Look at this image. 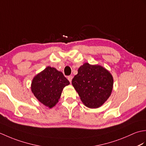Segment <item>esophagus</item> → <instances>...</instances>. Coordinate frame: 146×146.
Listing matches in <instances>:
<instances>
[{"label":"esophagus","mask_w":146,"mask_h":146,"mask_svg":"<svg viewBox=\"0 0 146 146\" xmlns=\"http://www.w3.org/2000/svg\"><path fill=\"white\" fill-rule=\"evenodd\" d=\"M72 79H73V76H68V80H69V82L71 83V81H72Z\"/></svg>","instance_id":"34e87169"}]
</instances>
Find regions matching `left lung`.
<instances>
[{"label":"left lung","mask_w":146,"mask_h":146,"mask_svg":"<svg viewBox=\"0 0 146 146\" xmlns=\"http://www.w3.org/2000/svg\"><path fill=\"white\" fill-rule=\"evenodd\" d=\"M113 77L99 65L87 63L80 66L72 80V85L85 106L96 108L110 97L113 88Z\"/></svg>","instance_id":"8db88e82"}]
</instances>
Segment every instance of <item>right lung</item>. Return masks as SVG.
<instances>
[{
    "label": "right lung",
    "instance_id": "1",
    "mask_svg": "<svg viewBox=\"0 0 146 146\" xmlns=\"http://www.w3.org/2000/svg\"><path fill=\"white\" fill-rule=\"evenodd\" d=\"M69 84L62 72L48 66L34 78L31 90L41 103L52 108L57 104L63 88Z\"/></svg>",
    "mask_w": 146,
    "mask_h": 146
}]
</instances>
